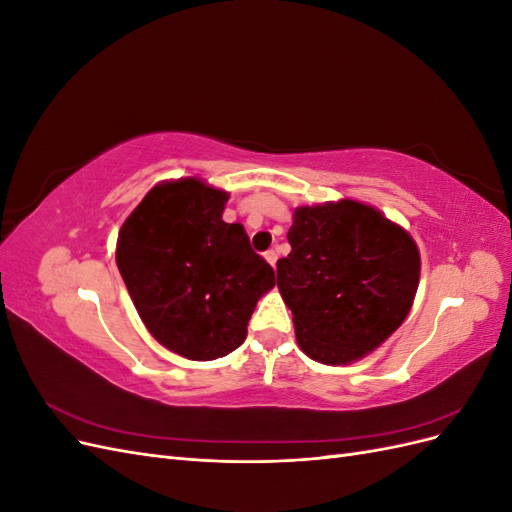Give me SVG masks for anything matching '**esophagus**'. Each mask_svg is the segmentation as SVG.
Segmentation results:
<instances>
[{"label": "esophagus", "instance_id": "obj_1", "mask_svg": "<svg viewBox=\"0 0 512 512\" xmlns=\"http://www.w3.org/2000/svg\"><path fill=\"white\" fill-rule=\"evenodd\" d=\"M265 258H267V262L271 267H275V262H277V252L275 250H267L265 252Z\"/></svg>", "mask_w": 512, "mask_h": 512}]
</instances>
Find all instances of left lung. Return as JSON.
<instances>
[{"label":"left lung","instance_id":"left-lung-1","mask_svg":"<svg viewBox=\"0 0 512 512\" xmlns=\"http://www.w3.org/2000/svg\"><path fill=\"white\" fill-rule=\"evenodd\" d=\"M277 288L301 350L324 365L374 352L406 320L421 275L408 232L356 200L299 207Z\"/></svg>","mask_w":512,"mask_h":512}]
</instances>
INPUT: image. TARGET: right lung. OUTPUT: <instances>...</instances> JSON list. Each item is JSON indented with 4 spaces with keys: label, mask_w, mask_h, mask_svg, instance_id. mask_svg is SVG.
Returning <instances> with one entry per match:
<instances>
[{
    "label": "right lung",
    "mask_w": 512,
    "mask_h": 512,
    "mask_svg": "<svg viewBox=\"0 0 512 512\" xmlns=\"http://www.w3.org/2000/svg\"><path fill=\"white\" fill-rule=\"evenodd\" d=\"M226 200L196 177L164 181L119 230L115 258L138 316L190 361L239 348L258 299L275 286L245 228L222 220Z\"/></svg>",
    "instance_id": "right-lung-1"
}]
</instances>
